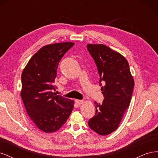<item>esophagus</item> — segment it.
Masks as SVG:
<instances>
[{"mask_svg":"<svg viewBox=\"0 0 158 158\" xmlns=\"http://www.w3.org/2000/svg\"><path fill=\"white\" fill-rule=\"evenodd\" d=\"M75 102H76V103H77L78 105H79V106H80V105H81V104H82V103H84V101H83V100H79V99H76V100H75Z\"/></svg>","mask_w":158,"mask_h":158,"instance_id":"esophagus-1","label":"esophagus"}]
</instances>
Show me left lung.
<instances>
[{
  "mask_svg": "<svg viewBox=\"0 0 158 158\" xmlns=\"http://www.w3.org/2000/svg\"><path fill=\"white\" fill-rule=\"evenodd\" d=\"M87 49L96 64L104 99L95 102V116L89 119V128L99 135H107L118 128L130 106L135 82L127 59L102 44H88Z\"/></svg>",
  "mask_w": 158,
  "mask_h": 158,
  "instance_id": "obj_1",
  "label": "left lung"
}]
</instances>
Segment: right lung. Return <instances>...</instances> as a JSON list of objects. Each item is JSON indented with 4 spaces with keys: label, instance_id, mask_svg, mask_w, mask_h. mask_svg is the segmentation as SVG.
<instances>
[{
    "label": "right lung",
    "instance_id": "obj_1",
    "mask_svg": "<svg viewBox=\"0 0 158 158\" xmlns=\"http://www.w3.org/2000/svg\"><path fill=\"white\" fill-rule=\"evenodd\" d=\"M74 45L64 42L43 47L22 72L21 97L27 113L37 127L47 133L60 128L74 107L73 100L53 92L59 62Z\"/></svg>",
    "mask_w": 158,
    "mask_h": 158
}]
</instances>
